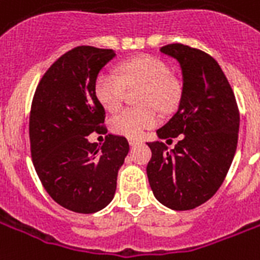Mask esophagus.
<instances>
[{
    "label": "esophagus",
    "mask_w": 260,
    "mask_h": 260,
    "mask_svg": "<svg viewBox=\"0 0 260 260\" xmlns=\"http://www.w3.org/2000/svg\"><path fill=\"white\" fill-rule=\"evenodd\" d=\"M128 143H129L131 146H135V145H138V143H139V140L135 139V138H129V139H128Z\"/></svg>",
    "instance_id": "obj_1"
}]
</instances>
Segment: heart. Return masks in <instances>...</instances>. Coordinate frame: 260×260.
<instances>
[{
  "mask_svg": "<svg viewBox=\"0 0 260 260\" xmlns=\"http://www.w3.org/2000/svg\"><path fill=\"white\" fill-rule=\"evenodd\" d=\"M122 77L111 70H102L95 80V95L106 110H117L124 102L128 86L143 88L140 105L145 107H126L110 121L115 134L128 138H138L143 131L159 122L157 107L162 111H172L180 101L178 84L171 78L168 64L159 57L143 55L125 61L121 66Z\"/></svg>",
  "mask_w": 260,
  "mask_h": 260,
  "instance_id": "obj_1",
  "label": "heart"
}]
</instances>
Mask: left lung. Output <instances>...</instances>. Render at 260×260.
Masks as SVG:
<instances>
[{
    "label": "left lung",
    "mask_w": 260,
    "mask_h": 260,
    "mask_svg": "<svg viewBox=\"0 0 260 260\" xmlns=\"http://www.w3.org/2000/svg\"><path fill=\"white\" fill-rule=\"evenodd\" d=\"M159 51L178 61L183 86L178 111L157 136L180 140L172 150L159 140L147 143L151 159L146 171L159 203L187 211L222 186L237 149L240 114L232 86L212 56L182 44Z\"/></svg>",
    "instance_id": "8db88e82"
}]
</instances>
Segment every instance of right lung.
<instances>
[{
  "label": "right lung",
  "instance_id": "right-lung-1",
  "mask_svg": "<svg viewBox=\"0 0 260 260\" xmlns=\"http://www.w3.org/2000/svg\"><path fill=\"white\" fill-rule=\"evenodd\" d=\"M114 56L113 49L93 47L66 52L44 74L32 99L28 134L34 168L53 201L73 212L93 213L111 203L129 151L122 136L107 135L102 147L86 138L106 131L93 85Z\"/></svg>",
  "mask_w": 260,
  "mask_h": 260
}]
</instances>
